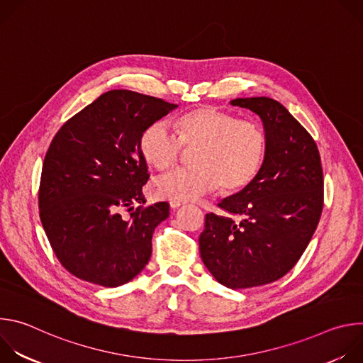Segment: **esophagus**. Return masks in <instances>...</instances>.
Returning a JSON list of instances; mask_svg holds the SVG:
<instances>
[{
  "label": "esophagus",
  "instance_id": "1",
  "mask_svg": "<svg viewBox=\"0 0 363 363\" xmlns=\"http://www.w3.org/2000/svg\"><path fill=\"white\" fill-rule=\"evenodd\" d=\"M182 205V202H178V201H169V206L172 210H177V208H179V206Z\"/></svg>",
  "mask_w": 363,
  "mask_h": 363
}]
</instances>
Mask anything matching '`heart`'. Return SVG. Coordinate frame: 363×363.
<instances>
[{"label":"heart","mask_w":363,"mask_h":363,"mask_svg":"<svg viewBox=\"0 0 363 363\" xmlns=\"http://www.w3.org/2000/svg\"><path fill=\"white\" fill-rule=\"evenodd\" d=\"M172 128L177 136L165 123L153 122L138 140L143 161L158 171L177 165L182 147L195 149L191 157L195 167L158 179L157 191L165 199L191 201L220 185L224 194H237L248 188L266 165L269 136L258 123L216 108H199L174 119Z\"/></svg>","instance_id":"heart-1"}]
</instances>
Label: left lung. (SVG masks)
<instances>
[{
  "mask_svg": "<svg viewBox=\"0 0 363 363\" xmlns=\"http://www.w3.org/2000/svg\"><path fill=\"white\" fill-rule=\"evenodd\" d=\"M233 106L260 116L269 155L258 178L224 198V216L206 214L202 263L228 289L273 283L298 262L319 224L323 171L318 146L290 112L270 97H238Z\"/></svg>",
  "mask_w": 363,
  "mask_h": 363,
  "instance_id": "8db88e82",
  "label": "left lung"
}]
</instances>
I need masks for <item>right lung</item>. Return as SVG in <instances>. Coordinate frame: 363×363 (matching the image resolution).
Listing matches in <instances>:
<instances>
[{"label":"right lung","instance_id":"obj_1","mask_svg":"<svg viewBox=\"0 0 363 363\" xmlns=\"http://www.w3.org/2000/svg\"><path fill=\"white\" fill-rule=\"evenodd\" d=\"M178 105L132 90H109L69 119L45 153L40 218L63 267L103 287L135 279L152 254V234L169 205L146 208L149 174L138 140ZM128 211L129 216H123Z\"/></svg>","mask_w":363,"mask_h":363}]
</instances>
